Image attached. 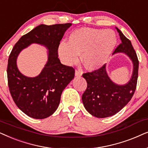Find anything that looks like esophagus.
Here are the masks:
<instances>
[{
  "label": "esophagus",
  "instance_id": "obj_1",
  "mask_svg": "<svg viewBox=\"0 0 148 148\" xmlns=\"http://www.w3.org/2000/svg\"><path fill=\"white\" fill-rule=\"evenodd\" d=\"M82 74V71H80L79 70H75V76H77V77H80V76H81Z\"/></svg>",
  "mask_w": 148,
  "mask_h": 148
}]
</instances>
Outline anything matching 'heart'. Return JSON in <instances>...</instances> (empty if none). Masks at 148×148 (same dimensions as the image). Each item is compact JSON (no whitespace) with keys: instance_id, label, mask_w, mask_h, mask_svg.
Here are the masks:
<instances>
[{"instance_id":"obj_1","label":"heart","mask_w":148,"mask_h":148,"mask_svg":"<svg viewBox=\"0 0 148 148\" xmlns=\"http://www.w3.org/2000/svg\"><path fill=\"white\" fill-rule=\"evenodd\" d=\"M117 44V37L112 29L81 27L73 31L68 42L59 45L60 60L67 66L75 65L82 60L89 70H97L108 62Z\"/></svg>"}]
</instances>
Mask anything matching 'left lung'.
<instances>
[{
  "label": "left lung",
  "instance_id": "8db88e82",
  "mask_svg": "<svg viewBox=\"0 0 148 148\" xmlns=\"http://www.w3.org/2000/svg\"><path fill=\"white\" fill-rule=\"evenodd\" d=\"M122 42L113 54L123 53L133 63L131 79L123 85L116 84L110 79L106 72V64L92 72L82 74L87 82V87L82 94V100L88 113L97 118L112 116L121 111L130 101L135 91L138 78L139 61L131 41L118 28Z\"/></svg>",
  "mask_w": 148,
  "mask_h": 148
}]
</instances>
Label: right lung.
<instances>
[{
	"mask_svg": "<svg viewBox=\"0 0 148 148\" xmlns=\"http://www.w3.org/2000/svg\"><path fill=\"white\" fill-rule=\"evenodd\" d=\"M72 23L39 25L23 35L13 47L7 66L9 91L17 107L28 116L43 119L58 109L63 90L74 77V69L61 64L58 48ZM33 43L48 49V60L41 72L27 77L19 72L16 58L19 53Z\"/></svg>",
	"mask_w": 148,
	"mask_h": 148,
	"instance_id": "obj_1",
	"label": "right lung"
}]
</instances>
